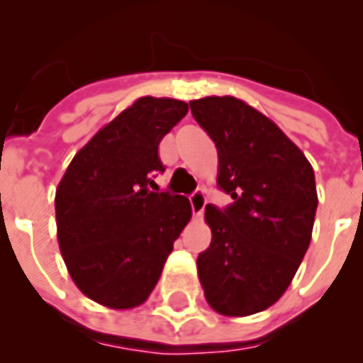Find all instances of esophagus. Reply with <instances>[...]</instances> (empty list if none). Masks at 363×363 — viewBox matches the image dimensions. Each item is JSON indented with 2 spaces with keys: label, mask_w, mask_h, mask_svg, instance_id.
I'll return each mask as SVG.
<instances>
[{
  "label": "esophagus",
  "mask_w": 363,
  "mask_h": 363,
  "mask_svg": "<svg viewBox=\"0 0 363 363\" xmlns=\"http://www.w3.org/2000/svg\"><path fill=\"white\" fill-rule=\"evenodd\" d=\"M189 200H191V207H193V213L194 216H202L203 215V209H206V194H203L202 189H196L191 196H189Z\"/></svg>",
  "instance_id": "34e87169"
}]
</instances>
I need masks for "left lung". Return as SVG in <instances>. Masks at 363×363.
I'll return each mask as SVG.
<instances>
[{
    "label": "left lung",
    "mask_w": 363,
    "mask_h": 363,
    "mask_svg": "<svg viewBox=\"0 0 363 363\" xmlns=\"http://www.w3.org/2000/svg\"><path fill=\"white\" fill-rule=\"evenodd\" d=\"M189 104L216 145V184L233 198L224 209L206 206L213 238L196 259L203 294L222 315L266 311L292 283L311 244L314 170L274 121L240 99Z\"/></svg>",
    "instance_id": "1"
}]
</instances>
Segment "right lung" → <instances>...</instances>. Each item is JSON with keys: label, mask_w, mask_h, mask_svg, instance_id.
I'll list each match as a JSON object with an SVG mask.
<instances>
[{"label": "right lung", "mask_w": 363, "mask_h": 363, "mask_svg": "<svg viewBox=\"0 0 363 363\" xmlns=\"http://www.w3.org/2000/svg\"><path fill=\"white\" fill-rule=\"evenodd\" d=\"M187 111L176 99H138L77 152L58 184V246L67 272L80 292L108 308L147 301L193 216L185 196L150 191L165 170L161 139Z\"/></svg>", "instance_id": "add662e5"}]
</instances>
